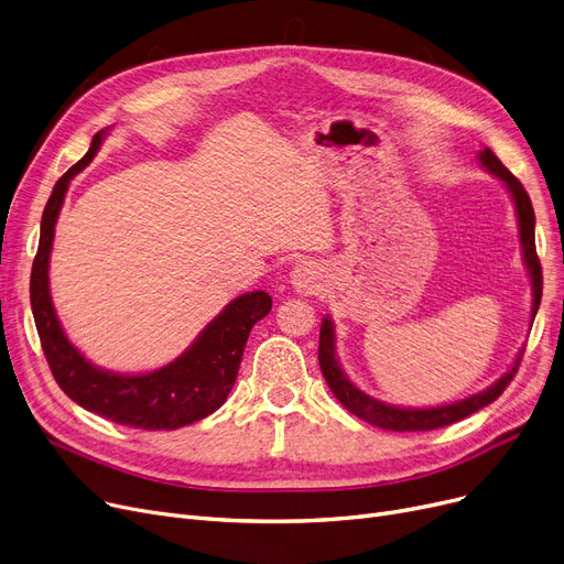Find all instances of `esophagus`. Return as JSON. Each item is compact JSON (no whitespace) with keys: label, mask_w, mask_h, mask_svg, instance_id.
<instances>
[{"label":"esophagus","mask_w":564,"mask_h":564,"mask_svg":"<svg viewBox=\"0 0 564 564\" xmlns=\"http://www.w3.org/2000/svg\"><path fill=\"white\" fill-rule=\"evenodd\" d=\"M292 285H295L300 292H306V295H311V292H315L317 288H321V269H317L315 262H300L295 269H292Z\"/></svg>","instance_id":"1"}]
</instances>
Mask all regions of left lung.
<instances>
[{"instance_id": "obj_1", "label": "left lung", "mask_w": 564, "mask_h": 564, "mask_svg": "<svg viewBox=\"0 0 564 564\" xmlns=\"http://www.w3.org/2000/svg\"><path fill=\"white\" fill-rule=\"evenodd\" d=\"M479 161L488 170V173L505 182V186L511 193L513 205H517L523 260H525V267H528L530 279H532V321H534L536 308H540V302H542V264H540V258H536V249H534V209L530 203V195L525 193L523 184L509 173V170L500 163V159L491 150H488V147H484V150L479 152ZM521 357H523V350L519 352L511 369L496 384L479 391V394H475V397H468V399L449 403V405H437V408H399V405H389L369 394H364V391L359 387H355L350 382V378L343 373V369L336 361V352H334V323L329 321V317H325L323 321L321 348H317L321 371H323L329 389L334 391V397L343 403V408H348L352 414H357L359 420L369 422L378 429H384V431H433V429H443L454 422H460L463 417H468V414L486 408L488 403H494L502 394L507 384L511 382V378L517 376Z\"/></svg>"}]
</instances>
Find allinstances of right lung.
<instances>
[{"label": "right lung", "instance_id": "1", "mask_svg": "<svg viewBox=\"0 0 564 564\" xmlns=\"http://www.w3.org/2000/svg\"><path fill=\"white\" fill-rule=\"evenodd\" d=\"M106 131L94 135L89 152L57 180L43 209L39 251L32 264L30 300L41 348L64 394L101 417L144 431H175L221 408L237 380L243 348L258 321L272 311L264 290L232 300L175 361L152 373L119 376L87 361L66 338L51 300V264L55 224L70 180L99 152Z\"/></svg>", "mask_w": 564, "mask_h": 564}]
</instances>
